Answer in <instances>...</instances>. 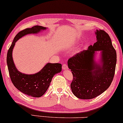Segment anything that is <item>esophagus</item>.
<instances>
[{"mask_svg":"<svg viewBox=\"0 0 123 123\" xmlns=\"http://www.w3.org/2000/svg\"><path fill=\"white\" fill-rule=\"evenodd\" d=\"M62 69L63 70H67L68 69V66L66 64H63L62 65Z\"/></svg>","mask_w":123,"mask_h":123,"instance_id":"1","label":"esophagus"}]
</instances>
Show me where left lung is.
<instances>
[{
	"mask_svg": "<svg viewBox=\"0 0 123 123\" xmlns=\"http://www.w3.org/2000/svg\"><path fill=\"white\" fill-rule=\"evenodd\" d=\"M96 41L87 50L78 53L69 59L68 67L73 75L70 87L76 97L91 99L109 87L115 75L116 52L111 40L105 31L96 30ZM101 51L100 65L94 60L95 51Z\"/></svg>",
	"mask_w": 123,
	"mask_h": 123,
	"instance_id": "8db88e82",
	"label": "left lung"
}]
</instances>
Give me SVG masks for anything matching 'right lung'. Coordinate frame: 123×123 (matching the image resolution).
<instances>
[{"instance_id":"add662e5","label":"right lung","mask_w":123,"mask_h":123,"mask_svg":"<svg viewBox=\"0 0 123 123\" xmlns=\"http://www.w3.org/2000/svg\"><path fill=\"white\" fill-rule=\"evenodd\" d=\"M46 29L45 27L36 25L20 31L15 37L7 53V63L12 83L20 91L32 97H41L45 93L52 78L55 74L61 71L62 65L58 63H48L39 72L36 74H23L18 71L15 67L12 58V50L15 43L19 38L28 34L37 33Z\"/></svg>"}]
</instances>
